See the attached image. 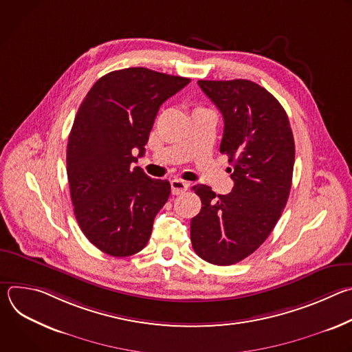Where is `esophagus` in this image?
<instances>
[{
	"instance_id": "34e87169",
	"label": "esophagus",
	"mask_w": 352,
	"mask_h": 352,
	"mask_svg": "<svg viewBox=\"0 0 352 352\" xmlns=\"http://www.w3.org/2000/svg\"><path fill=\"white\" fill-rule=\"evenodd\" d=\"M188 186H189V184L185 182V181H182V179L174 178V179L171 181V192H173V195H181V193H184V192L188 189Z\"/></svg>"
}]
</instances>
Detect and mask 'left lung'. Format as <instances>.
<instances>
[{
  "label": "left lung",
  "instance_id": "left-lung-1",
  "mask_svg": "<svg viewBox=\"0 0 352 352\" xmlns=\"http://www.w3.org/2000/svg\"><path fill=\"white\" fill-rule=\"evenodd\" d=\"M224 118L220 153L228 156L234 188L217 195L192 189L202 209L190 220L193 250L204 261L230 266L266 241L289 196L295 144L287 113L265 87L246 79L199 80Z\"/></svg>",
  "mask_w": 352,
  "mask_h": 352
}]
</instances>
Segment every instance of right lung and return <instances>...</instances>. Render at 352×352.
Listing matches in <instances>:
<instances>
[{
	"label": "right lung",
	"instance_id": "add662e5",
	"mask_svg": "<svg viewBox=\"0 0 352 352\" xmlns=\"http://www.w3.org/2000/svg\"><path fill=\"white\" fill-rule=\"evenodd\" d=\"M189 82L142 67L113 71L91 86L76 113L67 146L74 212L86 238L107 255L142 250L168 200L170 182L132 163L144 155L160 106Z\"/></svg>",
	"mask_w": 352,
	"mask_h": 352
}]
</instances>
